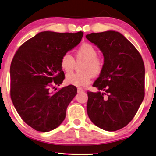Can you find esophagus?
<instances>
[{"label": "esophagus", "instance_id": "obj_1", "mask_svg": "<svg viewBox=\"0 0 156 156\" xmlns=\"http://www.w3.org/2000/svg\"><path fill=\"white\" fill-rule=\"evenodd\" d=\"M77 90H78V93H80V92L84 91V90L83 89H81V88H78Z\"/></svg>", "mask_w": 156, "mask_h": 156}]
</instances>
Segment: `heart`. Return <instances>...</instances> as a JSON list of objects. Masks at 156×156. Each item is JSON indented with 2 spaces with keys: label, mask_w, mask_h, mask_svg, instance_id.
<instances>
[{
  "label": "heart",
  "mask_w": 156,
  "mask_h": 156,
  "mask_svg": "<svg viewBox=\"0 0 156 156\" xmlns=\"http://www.w3.org/2000/svg\"><path fill=\"white\" fill-rule=\"evenodd\" d=\"M98 52L93 45L89 43L81 44L74 52L73 58L69 54L66 53L61 56L60 65L61 68L67 73L72 72L76 63L83 62L80 66L83 72L69 73L66 76L67 83L75 87H84L91 83L93 76H98L104 67V58L98 55Z\"/></svg>",
  "instance_id": "1"
}]
</instances>
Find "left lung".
<instances>
[{"label": "left lung", "instance_id": "8db88e82", "mask_svg": "<svg viewBox=\"0 0 156 156\" xmlns=\"http://www.w3.org/2000/svg\"><path fill=\"white\" fill-rule=\"evenodd\" d=\"M103 52L104 67L93 84L104 93L88 90L87 114L100 128L126 127L145 97V65L140 54L121 33L108 30L86 35Z\"/></svg>", "mask_w": 156, "mask_h": 156}]
</instances>
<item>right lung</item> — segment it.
<instances>
[{
    "mask_svg": "<svg viewBox=\"0 0 156 156\" xmlns=\"http://www.w3.org/2000/svg\"><path fill=\"white\" fill-rule=\"evenodd\" d=\"M83 33H38L20 46L10 67V96L17 112L27 125L50 132L63 122L69 104L77 93L69 85L53 93L63 83L61 56L80 43Z\"/></svg>",
    "mask_w": 156,
    "mask_h": 156,
    "instance_id": "add662e5",
    "label": "right lung"
}]
</instances>
